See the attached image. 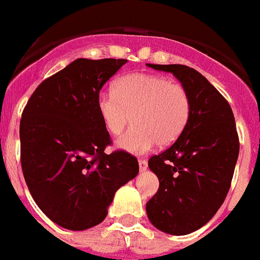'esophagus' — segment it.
<instances>
[{"label": "esophagus", "mask_w": 260, "mask_h": 260, "mask_svg": "<svg viewBox=\"0 0 260 260\" xmlns=\"http://www.w3.org/2000/svg\"><path fill=\"white\" fill-rule=\"evenodd\" d=\"M138 165H140L141 172H145V170L147 169V161H146V159H140V161H138Z\"/></svg>", "instance_id": "esophagus-1"}]
</instances>
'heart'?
I'll use <instances>...</instances> for the list:
<instances>
[{"label": "heart", "mask_w": 260, "mask_h": 260, "mask_svg": "<svg viewBox=\"0 0 260 260\" xmlns=\"http://www.w3.org/2000/svg\"><path fill=\"white\" fill-rule=\"evenodd\" d=\"M96 110L110 134L118 136L117 146L132 154H146L159 143L169 146L185 130L190 117L188 91L168 78L149 74H130L114 84V94L101 92Z\"/></svg>", "instance_id": "b5f03b06"}]
</instances>
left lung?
Listing matches in <instances>:
<instances>
[{
  "label": "left lung",
  "mask_w": 260,
  "mask_h": 260,
  "mask_svg": "<svg viewBox=\"0 0 260 260\" xmlns=\"http://www.w3.org/2000/svg\"><path fill=\"white\" fill-rule=\"evenodd\" d=\"M146 66L173 74L190 98L185 130L149 159L159 188L146 204L157 230L188 235L212 219L230 190L239 155L235 118L223 95L196 70L182 64Z\"/></svg>",
  "instance_id": "left-lung-1"
}]
</instances>
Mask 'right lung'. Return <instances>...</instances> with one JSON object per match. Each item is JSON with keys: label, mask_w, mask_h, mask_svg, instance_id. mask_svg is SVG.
<instances>
[{"label": "right lung", "mask_w": 260, "mask_h": 260, "mask_svg": "<svg viewBox=\"0 0 260 260\" xmlns=\"http://www.w3.org/2000/svg\"><path fill=\"white\" fill-rule=\"evenodd\" d=\"M124 59H76L41 83L22 111L21 166L39 208L60 227L102 223L115 192L136 177L138 161L111 143L96 110L107 80Z\"/></svg>", "instance_id": "1"}]
</instances>
